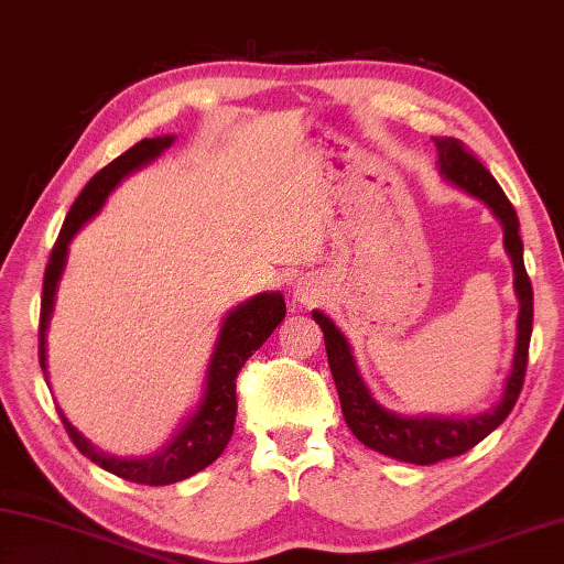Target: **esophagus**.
<instances>
[{
  "instance_id": "1",
  "label": "esophagus",
  "mask_w": 564,
  "mask_h": 564,
  "mask_svg": "<svg viewBox=\"0 0 564 564\" xmlns=\"http://www.w3.org/2000/svg\"><path fill=\"white\" fill-rule=\"evenodd\" d=\"M317 297H319L317 288H314L312 282L304 280V282L294 284V302H297V304H314V302H317Z\"/></svg>"
}]
</instances>
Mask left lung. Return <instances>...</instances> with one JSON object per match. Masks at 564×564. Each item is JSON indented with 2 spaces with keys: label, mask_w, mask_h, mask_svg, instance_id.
I'll use <instances>...</instances> for the list:
<instances>
[{
  "label": "left lung",
  "mask_w": 564,
  "mask_h": 564,
  "mask_svg": "<svg viewBox=\"0 0 564 564\" xmlns=\"http://www.w3.org/2000/svg\"><path fill=\"white\" fill-rule=\"evenodd\" d=\"M438 148V171L443 177L466 191L468 195L478 197L486 203L492 215L502 225V245L512 260V272H516V294L520 300L518 312V339H516V357H512V369L506 381V391L498 401L496 409H490L480 416L473 419H441V416H399V413L387 411L381 403L373 401L367 383L359 377L357 361L349 341L337 329L329 317L314 310L312 317L324 332V347H327V359L334 383H337L341 413L347 426L351 429L364 446L381 453V456L397 458L403 463H416V466H431V463L446 460L460 453L470 451L473 446L496 431L508 413L516 406L520 397L522 381H525L528 369V347L532 334V284L522 262V240H520V220L516 207L502 193L496 177L488 173L476 155L456 138H433Z\"/></svg>",
  "instance_id": "obj_1"
}]
</instances>
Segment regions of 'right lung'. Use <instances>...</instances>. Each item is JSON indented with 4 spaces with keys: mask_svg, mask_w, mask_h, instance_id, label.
<instances>
[{
    "mask_svg": "<svg viewBox=\"0 0 564 564\" xmlns=\"http://www.w3.org/2000/svg\"><path fill=\"white\" fill-rule=\"evenodd\" d=\"M173 143V135H158V138H143L141 143L128 148L123 155L101 167L91 181L86 183L82 195L68 210L66 220L62 225V232L56 237V245L48 257L46 272H44V292H42V317H39V364H42L44 377L46 373V329L48 319L54 312L56 288L62 280L68 242L74 235L82 230V225L94 217L101 205L106 203L108 193L123 181L128 173L135 167L151 163L153 158L161 155L167 145ZM288 307H284V297L280 292H262L257 297L247 300L240 307L227 314L220 334H217L215 349L210 364H207L205 373V391L203 399L191 419H187L175 436L167 441L163 451L153 453L145 458H116L108 453L98 451L91 441L84 438L68 419L58 409L64 426L72 436L74 446L84 453L88 460L96 466L113 473V476L141 482V486H171V482L185 480L210 466L213 460L220 458L227 441L232 436L235 416H237V397H235V379L245 361L270 339V334L276 329V324L284 319Z\"/></svg>",
    "mask_w": 564,
    "mask_h": 564,
    "instance_id": "right-lung-1",
    "label": "right lung"
}]
</instances>
